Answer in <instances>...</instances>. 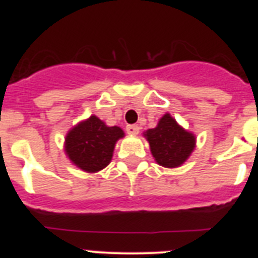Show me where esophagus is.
<instances>
[{"instance_id": "obj_1", "label": "esophagus", "mask_w": 258, "mask_h": 258, "mask_svg": "<svg viewBox=\"0 0 258 258\" xmlns=\"http://www.w3.org/2000/svg\"><path fill=\"white\" fill-rule=\"evenodd\" d=\"M126 133L136 136V134L140 133V127H138V125H126Z\"/></svg>"}]
</instances>
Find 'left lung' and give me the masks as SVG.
I'll list each match as a JSON object with an SVG mask.
<instances>
[{
    "label": "left lung",
    "mask_w": 258,
    "mask_h": 258,
    "mask_svg": "<svg viewBox=\"0 0 258 258\" xmlns=\"http://www.w3.org/2000/svg\"><path fill=\"white\" fill-rule=\"evenodd\" d=\"M143 136L149 141L155 161L165 168L181 166L194 151L197 142L195 136L184 131L169 113H165L157 126L146 131Z\"/></svg>",
    "instance_id": "obj_1"
}]
</instances>
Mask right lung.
<instances>
[{
	"mask_svg": "<svg viewBox=\"0 0 258 258\" xmlns=\"http://www.w3.org/2000/svg\"><path fill=\"white\" fill-rule=\"evenodd\" d=\"M124 136L121 127L107 126L93 115L68 132L64 151L80 169L97 173L111 163L116 142Z\"/></svg>",
	"mask_w": 258,
	"mask_h": 258,
	"instance_id": "1",
	"label": "right lung"
}]
</instances>
